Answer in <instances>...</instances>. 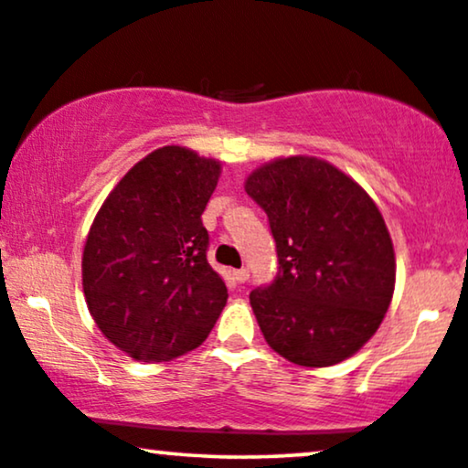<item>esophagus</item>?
I'll list each match as a JSON object with an SVG mask.
<instances>
[{
  "instance_id": "1",
  "label": "esophagus",
  "mask_w": 468,
  "mask_h": 468,
  "mask_svg": "<svg viewBox=\"0 0 468 468\" xmlns=\"http://www.w3.org/2000/svg\"><path fill=\"white\" fill-rule=\"evenodd\" d=\"M233 276H235V280H238V282H246L248 276H250V271H248V270H238V271H233Z\"/></svg>"
}]
</instances>
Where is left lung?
I'll return each instance as SVG.
<instances>
[{
  "mask_svg": "<svg viewBox=\"0 0 468 468\" xmlns=\"http://www.w3.org/2000/svg\"><path fill=\"white\" fill-rule=\"evenodd\" d=\"M244 188L270 218L278 278L250 292L265 342L284 359L325 368L353 357L381 327L396 254L377 203L316 155L273 158Z\"/></svg>",
  "mask_w": 468,
  "mask_h": 468,
  "instance_id": "8db88e82",
  "label": "left lung"
}]
</instances>
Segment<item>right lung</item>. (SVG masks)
<instances>
[{
    "label": "right lung",
    "mask_w": 468,
    "mask_h": 468,
    "mask_svg": "<svg viewBox=\"0 0 468 468\" xmlns=\"http://www.w3.org/2000/svg\"><path fill=\"white\" fill-rule=\"evenodd\" d=\"M220 173V160L165 145L100 205L80 261L83 295L104 338L128 357L160 364L192 351L227 306L201 220Z\"/></svg>",
    "instance_id": "1"
}]
</instances>
